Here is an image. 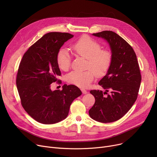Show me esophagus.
Here are the masks:
<instances>
[{
    "mask_svg": "<svg viewBox=\"0 0 157 157\" xmlns=\"http://www.w3.org/2000/svg\"><path fill=\"white\" fill-rule=\"evenodd\" d=\"M81 91H82V92H83V94H87V91L85 89H81Z\"/></svg>",
    "mask_w": 157,
    "mask_h": 157,
    "instance_id": "obj_1",
    "label": "esophagus"
}]
</instances>
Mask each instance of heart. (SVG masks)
<instances>
[{
    "label": "heart",
    "mask_w": 157,
    "mask_h": 157,
    "mask_svg": "<svg viewBox=\"0 0 157 157\" xmlns=\"http://www.w3.org/2000/svg\"><path fill=\"white\" fill-rule=\"evenodd\" d=\"M72 51L76 56L88 60L85 71H72L67 76L70 84L80 88L88 87L93 81L95 74L102 76L109 70L112 61V54L109 50L101 49V46L96 40L88 36H82L71 46ZM71 56L65 49L62 48L56 55V62L60 69L67 71L71 65Z\"/></svg>",
    "instance_id": "heart-1"
}]
</instances>
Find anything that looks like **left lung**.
Returning <instances> with one entry per match:
<instances>
[{"mask_svg":"<svg viewBox=\"0 0 157 157\" xmlns=\"http://www.w3.org/2000/svg\"><path fill=\"white\" fill-rule=\"evenodd\" d=\"M92 35L107 40L112 61L107 74L98 82L105 92L90 91L95 102L89 110V115L95 121L111 123L120 120L132 107L137 98L141 75L135 52L125 40L109 30ZM109 90L110 95L106 93Z\"/></svg>","mask_w":157,"mask_h":157,"instance_id":"left-lung-1","label":"left lung"}]
</instances>
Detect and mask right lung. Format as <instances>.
<instances>
[{
    "instance_id": "obj_1",
    "label": "right lung",
    "mask_w": 157,
    "mask_h": 157,
    "mask_svg": "<svg viewBox=\"0 0 157 157\" xmlns=\"http://www.w3.org/2000/svg\"><path fill=\"white\" fill-rule=\"evenodd\" d=\"M69 33L49 32L25 53L16 77V86L24 109L37 121L53 124L67 118L71 104L82 94L75 85H64L52 91L51 84L61 75L56 55Z\"/></svg>"
}]
</instances>
